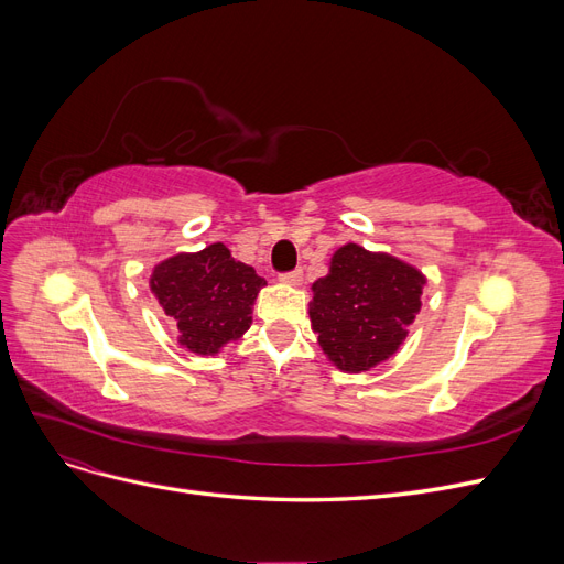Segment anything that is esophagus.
Segmentation results:
<instances>
[{
  "instance_id": "esophagus-1",
  "label": "esophagus",
  "mask_w": 564,
  "mask_h": 564,
  "mask_svg": "<svg viewBox=\"0 0 564 564\" xmlns=\"http://www.w3.org/2000/svg\"><path fill=\"white\" fill-rule=\"evenodd\" d=\"M280 280H282L284 284L299 286V284L303 282V270H301V268H296V270H292V272H284V275H280Z\"/></svg>"
}]
</instances>
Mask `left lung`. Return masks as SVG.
I'll use <instances>...</instances> for the list:
<instances>
[{"mask_svg":"<svg viewBox=\"0 0 564 564\" xmlns=\"http://www.w3.org/2000/svg\"><path fill=\"white\" fill-rule=\"evenodd\" d=\"M425 278L383 251L344 245L329 272L313 284L311 322L324 355L350 373L395 355L421 311Z\"/></svg>","mask_w":564,"mask_h":564,"instance_id":"1","label":"left lung"}]
</instances>
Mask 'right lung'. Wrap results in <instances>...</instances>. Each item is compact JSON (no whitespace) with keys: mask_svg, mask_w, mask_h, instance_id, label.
Listing matches in <instances>:
<instances>
[{"mask_svg":"<svg viewBox=\"0 0 564 564\" xmlns=\"http://www.w3.org/2000/svg\"><path fill=\"white\" fill-rule=\"evenodd\" d=\"M265 280L235 261L226 245L176 253L155 265L150 292L176 322L178 344L195 355H216L251 327V305Z\"/></svg>","mask_w":564,"mask_h":564,"instance_id":"1","label":"right lung"}]
</instances>
